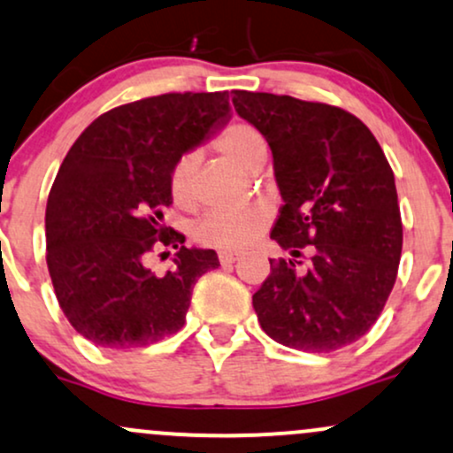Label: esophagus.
<instances>
[{"label": "esophagus", "instance_id": "34e87169", "mask_svg": "<svg viewBox=\"0 0 453 453\" xmlns=\"http://www.w3.org/2000/svg\"><path fill=\"white\" fill-rule=\"evenodd\" d=\"M241 255L234 253V250H219V264L221 265H232L234 261H238Z\"/></svg>", "mask_w": 453, "mask_h": 453}]
</instances>
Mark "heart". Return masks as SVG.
I'll return each mask as SVG.
<instances>
[{
  "instance_id": "obj_1",
  "label": "heart",
  "mask_w": 453,
  "mask_h": 453,
  "mask_svg": "<svg viewBox=\"0 0 453 453\" xmlns=\"http://www.w3.org/2000/svg\"><path fill=\"white\" fill-rule=\"evenodd\" d=\"M211 145L217 154L232 162L234 166L242 168L244 173H257L268 157V143L264 134L247 122L227 124L217 133ZM196 166H198V156L196 151H188L179 156L168 173V192L179 209H194L198 200ZM268 212L259 206H250L244 211H211L198 221L194 238L203 247L241 250L259 241L268 230Z\"/></svg>"
}]
</instances>
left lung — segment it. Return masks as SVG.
<instances>
[{
  "label": "left lung",
  "mask_w": 453,
  "mask_h": 453,
  "mask_svg": "<svg viewBox=\"0 0 453 453\" xmlns=\"http://www.w3.org/2000/svg\"><path fill=\"white\" fill-rule=\"evenodd\" d=\"M238 116L268 141L285 204L253 296L261 329L303 352L340 350L372 329L388 302L403 249L395 174L373 133L346 109L234 90Z\"/></svg>",
  "instance_id": "1"
}]
</instances>
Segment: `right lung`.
<instances>
[{"mask_svg":"<svg viewBox=\"0 0 453 453\" xmlns=\"http://www.w3.org/2000/svg\"><path fill=\"white\" fill-rule=\"evenodd\" d=\"M227 111V90L147 96L101 113L65 156L48 196L46 264L58 306L92 344L133 350L177 334L196 280L219 265L215 250L185 247L162 211L173 165ZM156 246L178 249L166 275L144 268Z\"/></svg>","mask_w":453,"mask_h":453,"instance_id":"obj_1","label":"right lung"}]
</instances>
